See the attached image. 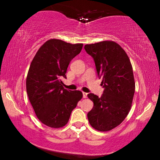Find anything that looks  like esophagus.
Masks as SVG:
<instances>
[{
  "mask_svg": "<svg viewBox=\"0 0 160 160\" xmlns=\"http://www.w3.org/2000/svg\"><path fill=\"white\" fill-rule=\"evenodd\" d=\"M82 97H83L84 98H87V93H86V92H82Z\"/></svg>",
  "mask_w": 160,
  "mask_h": 160,
  "instance_id": "1",
  "label": "esophagus"
}]
</instances>
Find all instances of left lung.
Listing matches in <instances>:
<instances>
[{"instance_id": "8db88e82", "label": "left lung", "mask_w": 160, "mask_h": 160, "mask_svg": "<svg viewBox=\"0 0 160 160\" xmlns=\"http://www.w3.org/2000/svg\"><path fill=\"white\" fill-rule=\"evenodd\" d=\"M84 49L94 59L104 88L101 97L87 95L94 103L88 120L95 129L110 131L125 120L131 109L135 89L132 66L124 49L112 40L86 44Z\"/></svg>"}]
</instances>
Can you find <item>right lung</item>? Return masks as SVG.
Here are the masks:
<instances>
[{"instance_id": "1", "label": "right lung", "mask_w": 160, "mask_h": 160, "mask_svg": "<svg viewBox=\"0 0 160 160\" xmlns=\"http://www.w3.org/2000/svg\"><path fill=\"white\" fill-rule=\"evenodd\" d=\"M82 43L71 44L62 40L46 41L33 58L26 79V90L35 114L42 123L62 128L82 98V92L64 89L70 62L80 52Z\"/></svg>"}]
</instances>
